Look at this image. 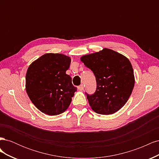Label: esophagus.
<instances>
[{
    "label": "esophagus",
    "mask_w": 159,
    "mask_h": 159,
    "mask_svg": "<svg viewBox=\"0 0 159 159\" xmlns=\"http://www.w3.org/2000/svg\"><path fill=\"white\" fill-rule=\"evenodd\" d=\"M84 85H83V84H81L80 85L78 86V89H79V90H80V91L84 90Z\"/></svg>",
    "instance_id": "obj_1"
}]
</instances>
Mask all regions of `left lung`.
<instances>
[{
	"label": "left lung",
	"instance_id": "left-lung-1",
	"mask_svg": "<svg viewBox=\"0 0 159 159\" xmlns=\"http://www.w3.org/2000/svg\"><path fill=\"white\" fill-rule=\"evenodd\" d=\"M81 60L95 76L97 87L94 93L85 92L91 109L102 115L117 112L127 103L134 88L131 62L119 53L107 48L84 56Z\"/></svg>",
	"mask_w": 159,
	"mask_h": 159
}]
</instances>
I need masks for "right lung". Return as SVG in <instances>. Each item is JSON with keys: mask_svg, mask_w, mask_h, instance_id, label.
<instances>
[{"mask_svg": "<svg viewBox=\"0 0 159 159\" xmlns=\"http://www.w3.org/2000/svg\"><path fill=\"white\" fill-rule=\"evenodd\" d=\"M71 59L61 54H46L28 67L26 90L33 104L48 115L61 114L68 108L77 88L66 74Z\"/></svg>", "mask_w": 159, "mask_h": 159, "instance_id": "right-lung-1", "label": "right lung"}]
</instances>
